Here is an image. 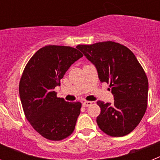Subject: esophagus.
Here are the masks:
<instances>
[{"label":"esophagus","instance_id":"esophagus-1","mask_svg":"<svg viewBox=\"0 0 160 160\" xmlns=\"http://www.w3.org/2000/svg\"><path fill=\"white\" fill-rule=\"evenodd\" d=\"M92 104V102H90V101H85L82 102V106L84 107H87L89 106H90Z\"/></svg>","mask_w":160,"mask_h":160}]
</instances>
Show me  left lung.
I'll list each match as a JSON object with an SVG mask.
<instances>
[{
	"label": "left lung",
	"mask_w": 160,
	"mask_h": 160,
	"mask_svg": "<svg viewBox=\"0 0 160 160\" xmlns=\"http://www.w3.org/2000/svg\"><path fill=\"white\" fill-rule=\"evenodd\" d=\"M95 66L101 82L111 87L114 102L98 101L101 113L97 123L107 135H128L140 122L148 107V80L135 54L117 42H102L77 46Z\"/></svg>",
	"instance_id": "left-lung-1"
}]
</instances>
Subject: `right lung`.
I'll return each instance as SVG.
<instances>
[{"label":"right lung","instance_id":"1","mask_svg":"<svg viewBox=\"0 0 160 160\" xmlns=\"http://www.w3.org/2000/svg\"><path fill=\"white\" fill-rule=\"evenodd\" d=\"M83 56L70 46H46L29 59L19 83L22 108L33 129L49 140L67 138L75 128L82 103L57 97L54 88L73 62Z\"/></svg>","mask_w":160,"mask_h":160}]
</instances>
